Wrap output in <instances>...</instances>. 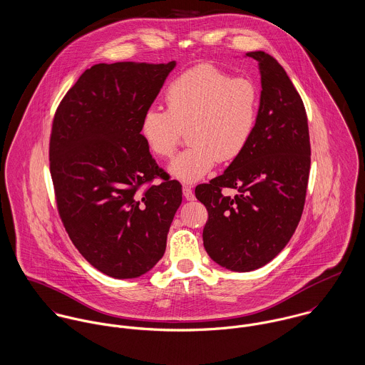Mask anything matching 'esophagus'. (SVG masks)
<instances>
[{
	"instance_id": "1",
	"label": "esophagus",
	"mask_w": 365,
	"mask_h": 365,
	"mask_svg": "<svg viewBox=\"0 0 365 365\" xmlns=\"http://www.w3.org/2000/svg\"><path fill=\"white\" fill-rule=\"evenodd\" d=\"M182 190H183V196H185V199L187 202H193L195 200V193H193V190L189 186H183Z\"/></svg>"
}]
</instances>
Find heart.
I'll use <instances>...</instances> for the list:
<instances>
[{
    "label": "heart",
    "mask_w": 365,
    "mask_h": 365,
    "mask_svg": "<svg viewBox=\"0 0 365 365\" xmlns=\"http://www.w3.org/2000/svg\"><path fill=\"white\" fill-rule=\"evenodd\" d=\"M168 110L144 112L140 133L150 151L169 158L187 133L189 150L179 154L168 170L172 178L192 185L202 180L217 161L230 163L249 144L259 110V93L253 82L234 78L210 64H199L169 83Z\"/></svg>",
    "instance_id": "heart-1"
}]
</instances>
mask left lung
<instances>
[{"label": "left lung", "instance_id": "1", "mask_svg": "<svg viewBox=\"0 0 365 365\" xmlns=\"http://www.w3.org/2000/svg\"><path fill=\"white\" fill-rule=\"evenodd\" d=\"M257 61L260 102L253 135L222 175L199 185L208 211L202 243L208 256L231 272H252L273 260L301 220L311 166L307 112L279 61L264 51ZM222 187L237 188L234 198Z\"/></svg>", "mask_w": 365, "mask_h": 365}]
</instances>
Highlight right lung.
Instances as JSON below:
<instances>
[{"instance_id": "right-lung-1", "label": "right lung", "mask_w": 365, "mask_h": 365, "mask_svg": "<svg viewBox=\"0 0 365 365\" xmlns=\"http://www.w3.org/2000/svg\"><path fill=\"white\" fill-rule=\"evenodd\" d=\"M176 61L96 64L61 101L50 173L61 221L82 256L113 279H135L163 257L182 202L178 180L140 187L163 169L140 133Z\"/></svg>"}]
</instances>
